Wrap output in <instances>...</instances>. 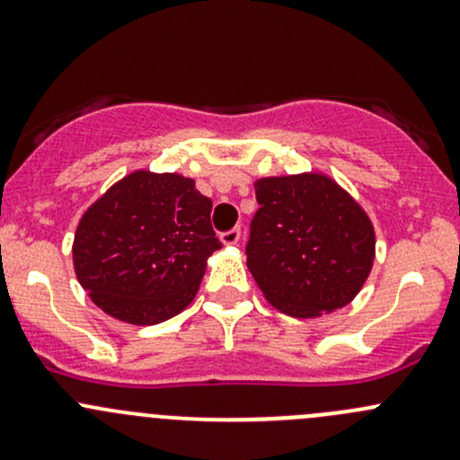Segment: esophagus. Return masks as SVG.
<instances>
[{"instance_id":"obj_1","label":"esophagus","mask_w":460,"mask_h":460,"mask_svg":"<svg viewBox=\"0 0 460 460\" xmlns=\"http://www.w3.org/2000/svg\"><path fill=\"white\" fill-rule=\"evenodd\" d=\"M240 238H243V231H240V229L225 231V234L220 235L222 244H226V247H234V244H238V243H240Z\"/></svg>"}]
</instances>
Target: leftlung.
Here are the masks:
<instances>
[{
    "mask_svg": "<svg viewBox=\"0 0 460 460\" xmlns=\"http://www.w3.org/2000/svg\"><path fill=\"white\" fill-rule=\"evenodd\" d=\"M260 208L252 220L247 267L271 307L320 318L345 307L372 273V217L332 175H269L253 182Z\"/></svg>",
    "mask_w": 460,
    "mask_h": 460,
    "instance_id": "left-lung-1",
    "label": "left lung"
}]
</instances>
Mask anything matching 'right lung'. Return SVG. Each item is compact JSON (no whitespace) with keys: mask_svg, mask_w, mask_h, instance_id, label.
Instances as JSON below:
<instances>
[{"mask_svg":"<svg viewBox=\"0 0 460 460\" xmlns=\"http://www.w3.org/2000/svg\"><path fill=\"white\" fill-rule=\"evenodd\" d=\"M217 249L211 200L196 180L137 169L80 217L73 269L104 314L128 324H157L193 303Z\"/></svg>","mask_w":460,"mask_h":460,"instance_id":"add662e5","label":"right lung"}]
</instances>
